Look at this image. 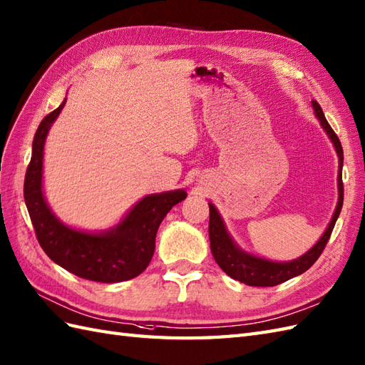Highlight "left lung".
Returning <instances> with one entry per match:
<instances>
[{
	"mask_svg": "<svg viewBox=\"0 0 365 365\" xmlns=\"http://www.w3.org/2000/svg\"><path fill=\"white\" fill-rule=\"evenodd\" d=\"M314 114L317 120L321 121V126L324 130L329 134L330 140L334 145L336 153L339 157V173H338V205H336V210L333 212V217L327 227L322 237L316 242V245L307 251L305 255L297 257L294 260H289V262H273V260H267L262 257H257L255 255L245 253L244 250H240L235 240L231 239L230 232L225 228V223H223L219 211L216 210L212 203H210V245H211V253L216 259L217 265L225 272L230 277L239 280L242 284H247L251 287H274L285 282V280L296 277L299 274L305 273L308 268H310L317 257L321 256L324 251L327 242H329L331 231L334 228V223L338 220L341 210H342V202H344V185H342V163H344V153L342 146L338 135L334 134V130L327 121L324 112L317 101H312Z\"/></svg>",
	"mask_w": 365,
	"mask_h": 365,
	"instance_id": "left-lung-1",
	"label": "left lung"
}]
</instances>
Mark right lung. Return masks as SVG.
<instances>
[{"instance_id":"right-lung-1","label":"right lung","mask_w":365,"mask_h":365,"mask_svg":"<svg viewBox=\"0 0 365 365\" xmlns=\"http://www.w3.org/2000/svg\"><path fill=\"white\" fill-rule=\"evenodd\" d=\"M66 103L46 115L36 129L32 157L24 177V202L36 239L55 264L78 277L96 282H123L149 265L155 250V235L170 210L186 199L183 190L146 195L114 228L86 232L60 222L43 194V151L52 123Z\"/></svg>"}]
</instances>
